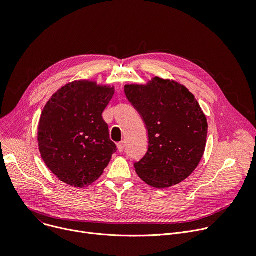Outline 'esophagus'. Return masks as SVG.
<instances>
[{
	"label": "esophagus",
	"instance_id": "obj_1",
	"mask_svg": "<svg viewBox=\"0 0 256 256\" xmlns=\"http://www.w3.org/2000/svg\"><path fill=\"white\" fill-rule=\"evenodd\" d=\"M117 146H118V150H119L120 152H124V148H125V146H124V144H123V142H120V144H117Z\"/></svg>",
	"mask_w": 256,
	"mask_h": 256
}]
</instances>
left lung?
I'll return each mask as SVG.
<instances>
[{"mask_svg":"<svg viewBox=\"0 0 256 256\" xmlns=\"http://www.w3.org/2000/svg\"><path fill=\"white\" fill-rule=\"evenodd\" d=\"M125 94L148 133V152L134 162L137 175L158 189L184 181L206 144L208 122L200 104L183 85L158 77L148 85H125Z\"/></svg>","mask_w":256,"mask_h":256,"instance_id":"1","label":"left lung"}]
</instances>
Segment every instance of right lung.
I'll list each match as a JSON object with an SVG mask.
<instances>
[{
	"instance_id": "right-lung-1",
	"label": "right lung",
	"mask_w": 256,
	"mask_h": 256,
	"mask_svg": "<svg viewBox=\"0 0 256 256\" xmlns=\"http://www.w3.org/2000/svg\"><path fill=\"white\" fill-rule=\"evenodd\" d=\"M115 90L80 80L66 84L46 104L38 124L42 158L62 182L88 186L102 176L117 150L102 112Z\"/></svg>"
}]
</instances>
